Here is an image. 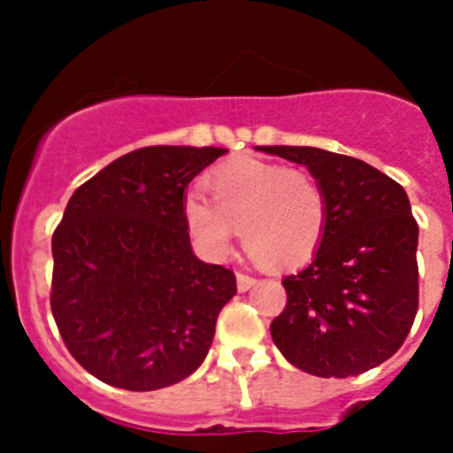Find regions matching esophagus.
I'll return each mask as SVG.
<instances>
[{"label": "esophagus", "mask_w": 453, "mask_h": 453, "mask_svg": "<svg viewBox=\"0 0 453 453\" xmlns=\"http://www.w3.org/2000/svg\"><path fill=\"white\" fill-rule=\"evenodd\" d=\"M253 285H256V279H253V276H249V273H244V272H237V288H239V292L250 290Z\"/></svg>", "instance_id": "esophagus-1"}]
</instances>
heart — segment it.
Instances as JSON below:
<instances>
[{
	"label": "heart",
	"instance_id": "b5f03b06",
	"mask_svg": "<svg viewBox=\"0 0 453 453\" xmlns=\"http://www.w3.org/2000/svg\"><path fill=\"white\" fill-rule=\"evenodd\" d=\"M211 203L203 193L184 200L186 226L204 250L226 256L242 230L250 256L269 267H297L320 246L326 200L303 170H285L260 158H237L209 177Z\"/></svg>",
	"mask_w": 453,
	"mask_h": 453
}]
</instances>
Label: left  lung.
<instances>
[{
    "instance_id": "1",
    "label": "left lung",
    "mask_w": 453,
    "mask_h": 453,
    "mask_svg": "<svg viewBox=\"0 0 453 453\" xmlns=\"http://www.w3.org/2000/svg\"><path fill=\"white\" fill-rule=\"evenodd\" d=\"M309 168L326 200L313 260L285 276L288 303L272 338L292 366L348 378L387 362L419 306L417 242L408 193L373 165L318 147H257Z\"/></svg>"
}]
</instances>
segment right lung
<instances>
[{"mask_svg": "<svg viewBox=\"0 0 453 453\" xmlns=\"http://www.w3.org/2000/svg\"><path fill=\"white\" fill-rule=\"evenodd\" d=\"M226 150L142 147L80 186L52 234V315L68 352L105 385L154 391L204 362L230 269L197 260L186 186Z\"/></svg>", "mask_w": 453, "mask_h": 453, "instance_id": "obj_1", "label": "right lung"}]
</instances>
